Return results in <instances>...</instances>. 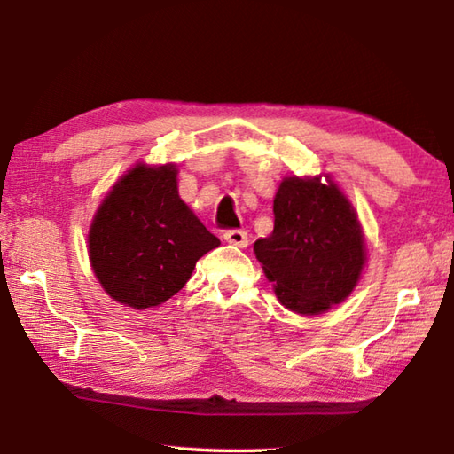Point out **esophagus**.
Masks as SVG:
<instances>
[{"instance_id": "1", "label": "esophagus", "mask_w": 454, "mask_h": 454, "mask_svg": "<svg viewBox=\"0 0 454 454\" xmlns=\"http://www.w3.org/2000/svg\"><path fill=\"white\" fill-rule=\"evenodd\" d=\"M224 240L234 246H240V248H246V246H248V234H246L244 230H226Z\"/></svg>"}]
</instances>
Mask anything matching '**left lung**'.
<instances>
[{"label":"left lung","mask_w":454,"mask_h":454,"mask_svg":"<svg viewBox=\"0 0 454 454\" xmlns=\"http://www.w3.org/2000/svg\"><path fill=\"white\" fill-rule=\"evenodd\" d=\"M254 254L278 301L298 314L340 304L366 262L356 212L333 180L284 178L274 196V230Z\"/></svg>","instance_id":"1"}]
</instances>
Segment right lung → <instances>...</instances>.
I'll use <instances>...</instances> for the list:
<instances>
[{
	"instance_id": "right-lung-1",
	"label": "right lung",
	"mask_w": 454,
	"mask_h": 454,
	"mask_svg": "<svg viewBox=\"0 0 454 454\" xmlns=\"http://www.w3.org/2000/svg\"><path fill=\"white\" fill-rule=\"evenodd\" d=\"M174 164H137L104 198L90 226L91 268L114 301L136 310L184 288L206 252L218 248L182 202Z\"/></svg>"
}]
</instances>
